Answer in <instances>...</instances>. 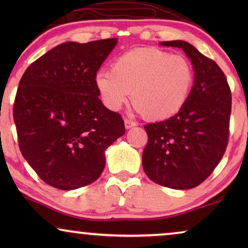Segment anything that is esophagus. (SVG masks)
<instances>
[{
	"instance_id": "34e87169",
	"label": "esophagus",
	"mask_w": 248,
	"mask_h": 248,
	"mask_svg": "<svg viewBox=\"0 0 248 248\" xmlns=\"http://www.w3.org/2000/svg\"><path fill=\"white\" fill-rule=\"evenodd\" d=\"M124 123H125V127H126V128L134 127L135 125H137V123H135V122L131 121V120H128V118H125V120H124Z\"/></svg>"
}]
</instances>
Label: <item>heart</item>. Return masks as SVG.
I'll use <instances>...</instances> for the list:
<instances>
[{"mask_svg":"<svg viewBox=\"0 0 248 248\" xmlns=\"http://www.w3.org/2000/svg\"><path fill=\"white\" fill-rule=\"evenodd\" d=\"M193 80V67L186 57L147 47L122 54L111 63L110 72L96 74L94 84L109 109H120L132 91L137 111L147 120L165 121L184 107Z\"/></svg>","mask_w":248,"mask_h":248,"instance_id":"1","label":"heart"}]
</instances>
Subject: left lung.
Masks as SVG:
<instances>
[{"label":"left lung","instance_id":"1","mask_svg":"<svg viewBox=\"0 0 248 248\" xmlns=\"http://www.w3.org/2000/svg\"><path fill=\"white\" fill-rule=\"evenodd\" d=\"M160 44L184 50L193 64L194 84L175 116L144 125L148 143L142 166L152 182L188 189L204 182L225 155L232 93L218 64L191 44L183 40Z\"/></svg>","mask_w":248,"mask_h":248}]
</instances>
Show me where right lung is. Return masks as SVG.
Masks as SVG:
<instances>
[{"label":"right lung","mask_w":248,"mask_h":248,"mask_svg":"<svg viewBox=\"0 0 248 248\" xmlns=\"http://www.w3.org/2000/svg\"><path fill=\"white\" fill-rule=\"evenodd\" d=\"M117 38L54 47L30 64L16 90L13 120L20 151L46 184L76 189L105 168V150L125 133L99 99L94 77Z\"/></svg>","instance_id":"right-lung-1"}]
</instances>
